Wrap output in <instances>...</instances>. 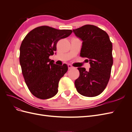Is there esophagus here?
<instances>
[{"label": "esophagus", "instance_id": "obj_1", "mask_svg": "<svg viewBox=\"0 0 132 132\" xmlns=\"http://www.w3.org/2000/svg\"><path fill=\"white\" fill-rule=\"evenodd\" d=\"M68 69H71L73 68V67L71 65V64H68Z\"/></svg>", "mask_w": 132, "mask_h": 132}]
</instances>
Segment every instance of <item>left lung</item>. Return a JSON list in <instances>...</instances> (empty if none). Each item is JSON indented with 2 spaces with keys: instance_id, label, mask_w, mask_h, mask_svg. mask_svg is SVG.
<instances>
[{
  "instance_id": "8db88e82",
  "label": "left lung",
  "mask_w": 132,
  "mask_h": 132,
  "mask_svg": "<svg viewBox=\"0 0 132 132\" xmlns=\"http://www.w3.org/2000/svg\"><path fill=\"white\" fill-rule=\"evenodd\" d=\"M73 31L82 41L80 55L88 59L90 64L87 71L78 68L80 75L75 81V87L84 96H96L105 89L110 78L112 44L106 32L94 25H85Z\"/></svg>"
}]
</instances>
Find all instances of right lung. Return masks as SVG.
<instances>
[{"instance_id":"1","label":"right lung","mask_w":132,"mask_h":132,"mask_svg":"<svg viewBox=\"0 0 132 132\" xmlns=\"http://www.w3.org/2000/svg\"><path fill=\"white\" fill-rule=\"evenodd\" d=\"M72 32L42 26L31 30L23 39L20 64L26 84L35 97L45 100L57 94L59 81L68 68L65 64H55L49 57L56 51L58 41Z\"/></svg>"}]
</instances>
